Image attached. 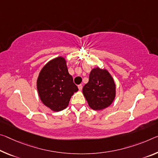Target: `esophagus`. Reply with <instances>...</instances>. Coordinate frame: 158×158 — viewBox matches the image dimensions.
I'll use <instances>...</instances> for the list:
<instances>
[{
    "label": "esophagus",
    "instance_id": "1",
    "mask_svg": "<svg viewBox=\"0 0 158 158\" xmlns=\"http://www.w3.org/2000/svg\"><path fill=\"white\" fill-rule=\"evenodd\" d=\"M78 88H79V91H81V90H82V88H83V86H82V85H81V84H80V85H79V86H78Z\"/></svg>",
    "mask_w": 158,
    "mask_h": 158
}]
</instances>
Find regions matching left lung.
<instances>
[{
  "mask_svg": "<svg viewBox=\"0 0 158 158\" xmlns=\"http://www.w3.org/2000/svg\"><path fill=\"white\" fill-rule=\"evenodd\" d=\"M82 92L89 107L94 110H101L110 106L116 94V85L107 69L98 67L89 74V80Z\"/></svg>",
  "mask_w": 158,
  "mask_h": 158,
  "instance_id": "8db88e82",
  "label": "left lung"
}]
</instances>
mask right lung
<instances>
[{"label":"right lung","mask_w":158,"mask_h":158,"mask_svg":"<svg viewBox=\"0 0 158 158\" xmlns=\"http://www.w3.org/2000/svg\"><path fill=\"white\" fill-rule=\"evenodd\" d=\"M36 86L42 102L54 112L65 109L72 95L78 91L62 57H56L45 64L39 72Z\"/></svg>","instance_id":"obj_1"}]
</instances>
